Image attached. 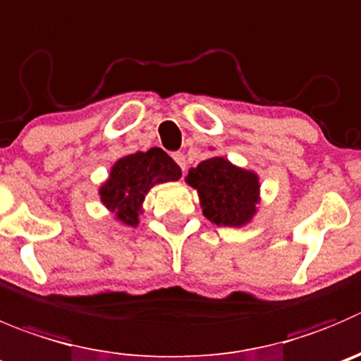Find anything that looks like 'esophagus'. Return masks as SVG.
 Here are the masks:
<instances>
[{
    "instance_id": "obj_1",
    "label": "esophagus",
    "mask_w": 361,
    "mask_h": 361,
    "mask_svg": "<svg viewBox=\"0 0 361 361\" xmlns=\"http://www.w3.org/2000/svg\"><path fill=\"white\" fill-rule=\"evenodd\" d=\"M171 159H173L175 163L180 166V170H183V171L186 170V157H184L183 152H173V154H171Z\"/></svg>"
}]
</instances>
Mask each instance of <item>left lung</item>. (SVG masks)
Segmentation results:
<instances>
[{
	"instance_id": "obj_1",
	"label": "left lung",
	"mask_w": 361,
	"mask_h": 361,
	"mask_svg": "<svg viewBox=\"0 0 361 361\" xmlns=\"http://www.w3.org/2000/svg\"><path fill=\"white\" fill-rule=\"evenodd\" d=\"M186 180L200 195L205 218L216 225L241 226L255 214L259 180L252 171L241 170L223 157H211L191 168Z\"/></svg>"
}]
</instances>
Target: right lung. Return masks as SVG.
Wrapping results in <instances>:
<instances>
[{
  "instance_id": "right-lung-1",
  "label": "right lung",
  "mask_w": 361,
  "mask_h": 361,
  "mask_svg": "<svg viewBox=\"0 0 361 361\" xmlns=\"http://www.w3.org/2000/svg\"><path fill=\"white\" fill-rule=\"evenodd\" d=\"M183 171L161 149L126 156L111 168L108 183L101 188V200L126 225L138 223L140 205L154 184L177 180Z\"/></svg>"
}]
</instances>
